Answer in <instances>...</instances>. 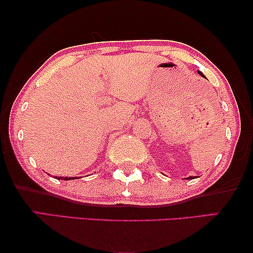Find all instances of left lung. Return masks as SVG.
<instances>
[{"mask_svg": "<svg viewBox=\"0 0 253 253\" xmlns=\"http://www.w3.org/2000/svg\"><path fill=\"white\" fill-rule=\"evenodd\" d=\"M198 74H199L200 76H203V77H204V75H203L202 72H200V71H198ZM189 178H193V177H192V176H190V177H188V179H189Z\"/></svg>", "mask_w": 253, "mask_h": 253, "instance_id": "1", "label": "left lung"}]
</instances>
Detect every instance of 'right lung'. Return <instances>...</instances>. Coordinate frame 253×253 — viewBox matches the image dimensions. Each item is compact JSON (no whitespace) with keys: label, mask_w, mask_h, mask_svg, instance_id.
I'll return each instance as SVG.
<instances>
[{"label":"right lung","mask_w":253,"mask_h":253,"mask_svg":"<svg viewBox=\"0 0 253 253\" xmlns=\"http://www.w3.org/2000/svg\"><path fill=\"white\" fill-rule=\"evenodd\" d=\"M57 179H62V178H63L64 179V181H69V179H72V177H61V176H58V177H56ZM75 178V177H74Z\"/></svg>","instance_id":"right-lung-1"}]
</instances>
